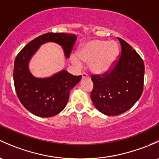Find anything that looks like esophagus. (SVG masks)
<instances>
[{"mask_svg": "<svg viewBox=\"0 0 159 159\" xmlns=\"http://www.w3.org/2000/svg\"><path fill=\"white\" fill-rule=\"evenodd\" d=\"M82 78H88V74H87V73H85V72H84V73H82Z\"/></svg>", "mask_w": 159, "mask_h": 159, "instance_id": "34e87169", "label": "esophagus"}]
</instances>
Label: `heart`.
Returning <instances> with one entry per match:
<instances>
[{
    "mask_svg": "<svg viewBox=\"0 0 159 159\" xmlns=\"http://www.w3.org/2000/svg\"><path fill=\"white\" fill-rule=\"evenodd\" d=\"M119 56V47L115 42L93 39L84 43L78 52L71 56V61L81 65V61L89 63V68L95 74L102 75L110 71Z\"/></svg>",
    "mask_w": 159,
    "mask_h": 159,
    "instance_id": "b5f03b06",
    "label": "heart"
}]
</instances>
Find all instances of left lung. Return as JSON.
I'll return each mask as SVG.
<instances>
[{
  "label": "left lung",
  "instance_id": "8db88e82",
  "mask_svg": "<svg viewBox=\"0 0 159 159\" xmlns=\"http://www.w3.org/2000/svg\"><path fill=\"white\" fill-rule=\"evenodd\" d=\"M120 58L113 68L102 75H91L93 88L91 98L95 107L107 116H117L129 110L143 91V60L124 40Z\"/></svg>",
  "mask_w": 159,
  "mask_h": 159
}]
</instances>
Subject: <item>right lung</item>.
Instances as JSON below:
<instances>
[{"mask_svg": "<svg viewBox=\"0 0 159 159\" xmlns=\"http://www.w3.org/2000/svg\"><path fill=\"white\" fill-rule=\"evenodd\" d=\"M76 38L75 34L45 33L30 42L16 56L13 67L15 90L23 107L33 114L51 117L59 113L66 107L70 91L79 82L81 75L75 76L62 70L49 78H35L29 71L30 59L42 44L48 42L62 46L65 56L69 58Z\"/></svg>", "mask_w": 159, "mask_h": 159, "instance_id": "right-lung-1", "label": "right lung"}]
</instances>
